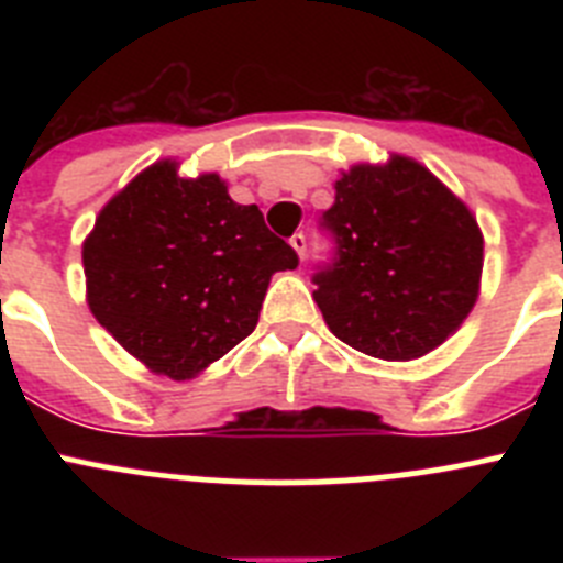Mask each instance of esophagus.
I'll use <instances>...</instances> for the list:
<instances>
[{
  "instance_id": "1",
  "label": "esophagus",
  "mask_w": 563,
  "mask_h": 563,
  "mask_svg": "<svg viewBox=\"0 0 563 563\" xmlns=\"http://www.w3.org/2000/svg\"><path fill=\"white\" fill-rule=\"evenodd\" d=\"M290 245H292V251L298 253V258L305 262V256H307V236H305V233H301V231L292 233V236H290Z\"/></svg>"
}]
</instances>
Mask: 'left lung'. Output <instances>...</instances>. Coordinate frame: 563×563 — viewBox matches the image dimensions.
I'll list each match as a JSON object with an SVG mask.
<instances>
[{
    "label": "left lung",
    "mask_w": 563,
    "mask_h": 563,
    "mask_svg": "<svg viewBox=\"0 0 563 563\" xmlns=\"http://www.w3.org/2000/svg\"><path fill=\"white\" fill-rule=\"evenodd\" d=\"M321 228L335 247L312 273V296L352 350L411 361L440 346L474 307L479 225L420 163L391 157L346 172Z\"/></svg>",
    "instance_id": "1"
}]
</instances>
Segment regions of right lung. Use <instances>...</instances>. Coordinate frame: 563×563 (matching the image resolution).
<instances>
[{"label":"right lung","mask_w":563,"mask_h":563,"mask_svg":"<svg viewBox=\"0 0 563 563\" xmlns=\"http://www.w3.org/2000/svg\"><path fill=\"white\" fill-rule=\"evenodd\" d=\"M298 256L256 206L217 174L177 177L168 161L137 174L84 242L87 301L148 369L186 380L245 341L276 271Z\"/></svg>","instance_id":"1"}]
</instances>
